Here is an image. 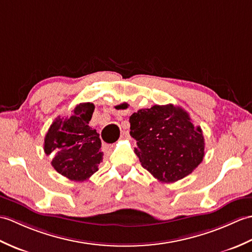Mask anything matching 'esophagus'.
<instances>
[{
	"instance_id": "1",
	"label": "esophagus",
	"mask_w": 252,
	"mask_h": 252,
	"mask_svg": "<svg viewBox=\"0 0 252 252\" xmlns=\"http://www.w3.org/2000/svg\"><path fill=\"white\" fill-rule=\"evenodd\" d=\"M120 138L121 139H128V138H129V132H128L127 130L126 131H123L121 133V137Z\"/></svg>"
}]
</instances>
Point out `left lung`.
Masks as SVG:
<instances>
[{
  "instance_id": "8db88e82",
  "label": "left lung",
  "mask_w": 252,
  "mask_h": 252,
  "mask_svg": "<svg viewBox=\"0 0 252 252\" xmlns=\"http://www.w3.org/2000/svg\"><path fill=\"white\" fill-rule=\"evenodd\" d=\"M122 103L116 109H126ZM130 136L136 139L135 153L143 168L158 181L176 182L196 168L205 155L199 126L173 104L141 109L129 117Z\"/></svg>"
}]
</instances>
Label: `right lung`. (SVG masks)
<instances>
[{
	"label": "right lung",
	"instance_id": "add662e5",
	"mask_svg": "<svg viewBox=\"0 0 252 252\" xmlns=\"http://www.w3.org/2000/svg\"><path fill=\"white\" fill-rule=\"evenodd\" d=\"M94 110L91 102L77 104L72 115L53 122L44 139V152L53 155L52 166L72 181L88 180L102 161L101 139L88 125Z\"/></svg>",
	"mask_w": 252,
	"mask_h": 252
}]
</instances>
